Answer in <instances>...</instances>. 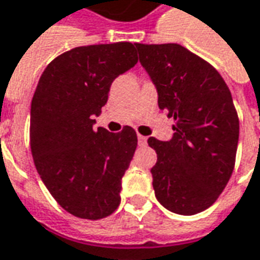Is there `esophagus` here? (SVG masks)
Wrapping results in <instances>:
<instances>
[{"instance_id":"esophagus-1","label":"esophagus","mask_w":260,"mask_h":260,"mask_svg":"<svg viewBox=\"0 0 260 260\" xmlns=\"http://www.w3.org/2000/svg\"><path fill=\"white\" fill-rule=\"evenodd\" d=\"M146 141H148V139H146V136L138 134V143H139L141 146H145V145H146Z\"/></svg>"}]
</instances>
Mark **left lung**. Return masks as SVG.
<instances>
[{
	"label": "left lung",
	"mask_w": 260,
	"mask_h": 260,
	"mask_svg": "<svg viewBox=\"0 0 260 260\" xmlns=\"http://www.w3.org/2000/svg\"><path fill=\"white\" fill-rule=\"evenodd\" d=\"M139 61L173 118V138H149L157 161L150 173L157 201L194 215L215 203L235 166L239 119L231 91L214 67L177 43H136Z\"/></svg>",
	"instance_id": "obj_1"
}]
</instances>
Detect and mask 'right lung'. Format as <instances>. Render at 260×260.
Listing matches in <instances>:
<instances>
[{
	"instance_id": "1",
	"label": "right lung",
	"mask_w": 260,
	"mask_h": 260,
	"mask_svg": "<svg viewBox=\"0 0 260 260\" xmlns=\"http://www.w3.org/2000/svg\"><path fill=\"white\" fill-rule=\"evenodd\" d=\"M136 45L80 46L52 60L30 104V150L53 199L74 217L101 219L121 203V179L138 138L94 128L112 81L138 63Z\"/></svg>"
}]
</instances>
